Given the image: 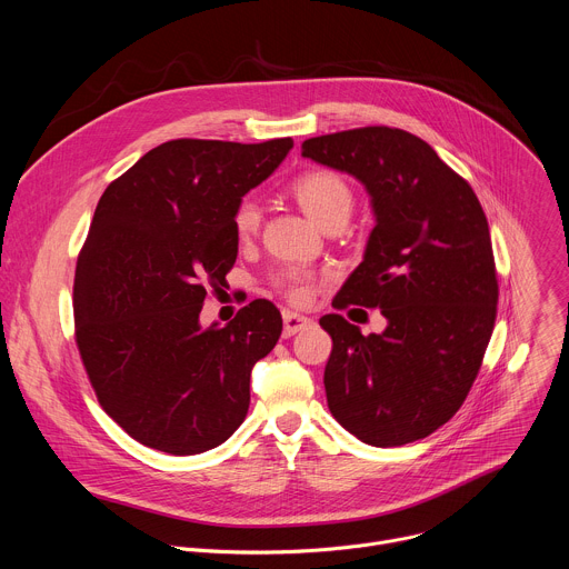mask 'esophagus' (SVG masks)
I'll use <instances>...</instances> for the list:
<instances>
[{"label":"esophagus","mask_w":569,"mask_h":569,"mask_svg":"<svg viewBox=\"0 0 569 569\" xmlns=\"http://www.w3.org/2000/svg\"><path fill=\"white\" fill-rule=\"evenodd\" d=\"M310 319L308 317H303V315H297V312H290V310H286L283 312V336L286 338H290V336H297V333H301L303 329H308L310 327Z\"/></svg>","instance_id":"esophagus-1"}]
</instances>
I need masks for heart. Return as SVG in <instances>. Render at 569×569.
Returning <instances> with one entry per match:
<instances>
[{
	"label": "heart",
	"instance_id": "heart-1",
	"mask_svg": "<svg viewBox=\"0 0 569 569\" xmlns=\"http://www.w3.org/2000/svg\"><path fill=\"white\" fill-rule=\"evenodd\" d=\"M295 200L303 213L327 229L333 222H347L353 209V191L349 182L329 169H312L301 173L290 187ZM261 207L252 198H242L233 209V229L240 238H250L259 231ZM279 290L295 303L308 299L312 288V277L303 270H286L277 277Z\"/></svg>",
	"mask_w": 569,
	"mask_h": 569
}]
</instances>
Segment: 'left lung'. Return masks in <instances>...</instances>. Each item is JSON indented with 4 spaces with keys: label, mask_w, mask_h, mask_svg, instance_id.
<instances>
[{
    "label": "left lung",
    "mask_w": 569,
    "mask_h": 569,
    "mask_svg": "<svg viewBox=\"0 0 569 569\" xmlns=\"http://www.w3.org/2000/svg\"><path fill=\"white\" fill-rule=\"evenodd\" d=\"M301 154L360 180L376 227L336 308H380L382 333L323 315L329 410L360 441L405 446L448 423L489 347L498 277L489 222L470 184L430 143L398 128L321 134Z\"/></svg>",
    "instance_id": "8db88e82"
}]
</instances>
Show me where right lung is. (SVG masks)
<instances>
[{
	"mask_svg": "<svg viewBox=\"0 0 569 569\" xmlns=\"http://www.w3.org/2000/svg\"><path fill=\"white\" fill-rule=\"evenodd\" d=\"M292 139H173L101 196L73 277L76 345L101 408L139 443L198 455L246 421L250 373L283 329L268 299L200 327L238 254L233 209Z\"/></svg>",
	"mask_w": 569,
	"mask_h": 569,
	"instance_id": "add662e5",
	"label": "right lung"
}]
</instances>
